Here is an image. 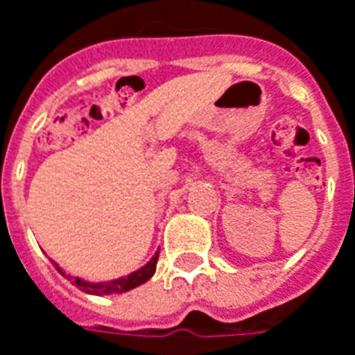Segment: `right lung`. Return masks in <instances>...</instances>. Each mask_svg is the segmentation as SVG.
Listing matches in <instances>:
<instances>
[{
	"label": "right lung",
	"instance_id": "add662e5",
	"mask_svg": "<svg viewBox=\"0 0 355 355\" xmlns=\"http://www.w3.org/2000/svg\"><path fill=\"white\" fill-rule=\"evenodd\" d=\"M157 257H159V252H155L152 259L148 263L140 267L138 271L130 272L126 277H121V279H113V281H105V282H90L84 281L80 277H71V275H65L63 269L53 261V265L57 267V271L61 272L63 277H67L69 281H73V284H76L78 288L86 292V294H94V296H109V294H123V292H128V290L136 288L140 286L144 282H148L153 277L155 272V267H157Z\"/></svg>",
	"mask_w": 355,
	"mask_h": 355
}]
</instances>
